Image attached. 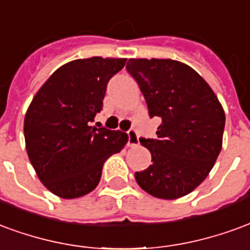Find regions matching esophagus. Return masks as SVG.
I'll return each instance as SVG.
<instances>
[{
    "mask_svg": "<svg viewBox=\"0 0 250 250\" xmlns=\"http://www.w3.org/2000/svg\"><path fill=\"white\" fill-rule=\"evenodd\" d=\"M140 144V140H138V133L134 130V129H130L127 132V145L129 146H137Z\"/></svg>",
    "mask_w": 250,
    "mask_h": 250,
    "instance_id": "34e87169",
    "label": "esophagus"
}]
</instances>
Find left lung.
I'll list each match as a JSON object with an SVG mask.
<instances>
[{
  "label": "left lung",
  "mask_w": 250,
  "mask_h": 250,
  "mask_svg": "<svg viewBox=\"0 0 250 250\" xmlns=\"http://www.w3.org/2000/svg\"><path fill=\"white\" fill-rule=\"evenodd\" d=\"M127 73L137 81L149 117H160L156 138H140L152 165L134 173L145 192L174 200L207 178L221 152L225 113L207 81L174 60L130 58Z\"/></svg>",
  "instance_id": "obj_1"
}]
</instances>
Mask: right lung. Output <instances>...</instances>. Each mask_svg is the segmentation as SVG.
<instances>
[{
	"instance_id": "1",
	"label": "right lung",
	"mask_w": 250,
	"mask_h": 250,
	"mask_svg": "<svg viewBox=\"0 0 250 250\" xmlns=\"http://www.w3.org/2000/svg\"><path fill=\"white\" fill-rule=\"evenodd\" d=\"M125 62L103 57L70 61L33 98L23 123L26 152L41 183L58 197L92 192L104 163L126 145L125 133L90 126L103 110L109 80Z\"/></svg>"
}]
</instances>
